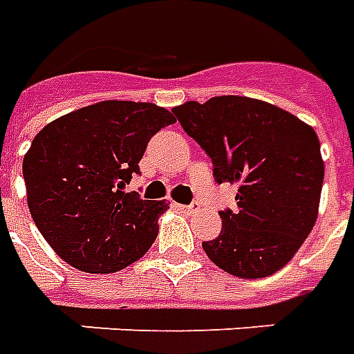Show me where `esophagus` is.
Instances as JSON below:
<instances>
[{
	"mask_svg": "<svg viewBox=\"0 0 354 354\" xmlns=\"http://www.w3.org/2000/svg\"><path fill=\"white\" fill-rule=\"evenodd\" d=\"M178 208L185 214H193V212H197V206L195 204H178Z\"/></svg>",
	"mask_w": 354,
	"mask_h": 354,
	"instance_id": "1",
	"label": "esophagus"
}]
</instances>
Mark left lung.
<instances>
[{"mask_svg":"<svg viewBox=\"0 0 354 354\" xmlns=\"http://www.w3.org/2000/svg\"><path fill=\"white\" fill-rule=\"evenodd\" d=\"M174 116L214 165L217 184L236 182V210H221L219 236L203 242L232 276L266 277L289 263L313 229L324 163L313 127L250 97L187 101Z\"/></svg>","mask_w":354,"mask_h":354,"instance_id":"left-lung-1","label":"left lung"}]
</instances>
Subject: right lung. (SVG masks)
<instances>
[{"label":"right lung","mask_w":354,"mask_h":354,"mask_svg":"<svg viewBox=\"0 0 354 354\" xmlns=\"http://www.w3.org/2000/svg\"><path fill=\"white\" fill-rule=\"evenodd\" d=\"M176 120L151 103L103 101L57 118L24 157L31 217L65 263L111 274L135 263L169 204L125 193L150 138Z\"/></svg>","instance_id":"obj_1"}]
</instances>
